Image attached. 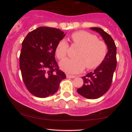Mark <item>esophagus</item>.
Instances as JSON below:
<instances>
[{
	"mask_svg": "<svg viewBox=\"0 0 132 132\" xmlns=\"http://www.w3.org/2000/svg\"><path fill=\"white\" fill-rule=\"evenodd\" d=\"M66 77H67V78H76L75 76L69 75H66Z\"/></svg>",
	"mask_w": 132,
	"mask_h": 132,
	"instance_id": "1",
	"label": "esophagus"
}]
</instances>
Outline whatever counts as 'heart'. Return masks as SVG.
<instances>
[{
  "label": "heart",
  "instance_id": "heart-1",
  "mask_svg": "<svg viewBox=\"0 0 132 132\" xmlns=\"http://www.w3.org/2000/svg\"><path fill=\"white\" fill-rule=\"evenodd\" d=\"M73 43L81 46L75 59H66L60 63V67L68 73L76 74L86 67L87 69L97 68L105 60L107 46L104 41L86 31H76L71 35ZM69 45L66 40L58 42L56 47V54L59 60H63L67 55Z\"/></svg>",
  "mask_w": 132,
  "mask_h": 132
}]
</instances>
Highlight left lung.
I'll return each instance as SVG.
<instances>
[{
	"label": "left lung",
	"instance_id": "obj_1",
	"mask_svg": "<svg viewBox=\"0 0 132 132\" xmlns=\"http://www.w3.org/2000/svg\"><path fill=\"white\" fill-rule=\"evenodd\" d=\"M90 29L99 33L108 48L105 60L94 71L83 76L84 84L77 89L79 94L89 99H95L102 96L110 88L113 72L116 69L117 48L112 38L102 28L92 27Z\"/></svg>",
	"mask_w": 132,
	"mask_h": 132
}]
</instances>
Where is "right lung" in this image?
I'll return each mask as SVG.
<instances>
[{"mask_svg": "<svg viewBox=\"0 0 132 132\" xmlns=\"http://www.w3.org/2000/svg\"><path fill=\"white\" fill-rule=\"evenodd\" d=\"M65 35L57 28L41 27L28 33L23 41L20 68L24 84L35 96L53 95L66 78L54 57L56 47Z\"/></svg>", "mask_w": 132, "mask_h": 132, "instance_id": "1", "label": "right lung"}]
</instances>
